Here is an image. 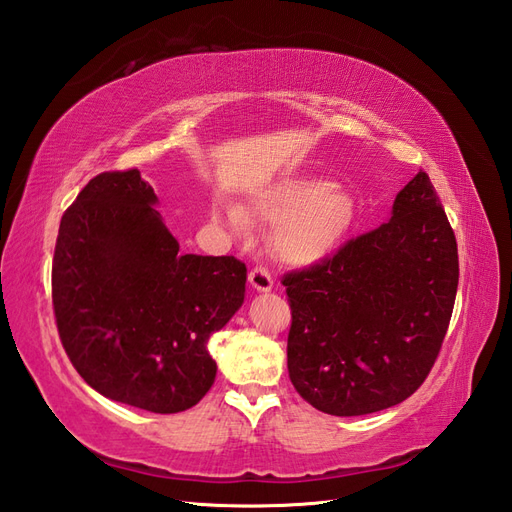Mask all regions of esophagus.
<instances>
[{
	"mask_svg": "<svg viewBox=\"0 0 512 512\" xmlns=\"http://www.w3.org/2000/svg\"><path fill=\"white\" fill-rule=\"evenodd\" d=\"M248 283H251V287L257 289V291H270L272 285H274L272 276L266 268H255V270L248 272Z\"/></svg>",
	"mask_w": 512,
	"mask_h": 512,
	"instance_id": "34e87169",
	"label": "esophagus"
}]
</instances>
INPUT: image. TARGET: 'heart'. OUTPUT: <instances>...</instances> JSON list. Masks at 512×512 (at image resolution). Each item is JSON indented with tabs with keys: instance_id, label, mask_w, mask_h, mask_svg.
Masks as SVG:
<instances>
[{
	"instance_id": "1",
	"label": "heart",
	"mask_w": 512,
	"mask_h": 512,
	"mask_svg": "<svg viewBox=\"0 0 512 512\" xmlns=\"http://www.w3.org/2000/svg\"><path fill=\"white\" fill-rule=\"evenodd\" d=\"M251 216L276 225L272 244L285 264L315 266L345 244L358 223L360 206L343 184L291 175L253 195ZM251 216L236 203L218 206V218L240 238L251 233Z\"/></svg>"
}]
</instances>
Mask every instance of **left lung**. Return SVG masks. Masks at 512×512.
I'll return each instance as SVG.
<instances>
[{
    "label": "left lung",
    "instance_id": "8db88e82",
    "mask_svg": "<svg viewBox=\"0 0 512 512\" xmlns=\"http://www.w3.org/2000/svg\"><path fill=\"white\" fill-rule=\"evenodd\" d=\"M281 283L287 369L304 401L362 416L412 397L440 354L459 285L457 240L429 175L407 182L388 223Z\"/></svg>",
    "mask_w": 512,
    "mask_h": 512
}]
</instances>
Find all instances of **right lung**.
I'll return each mask as SVG.
<instances>
[{
  "label": "right lung",
  "instance_id": "right-lung-1",
  "mask_svg": "<svg viewBox=\"0 0 512 512\" xmlns=\"http://www.w3.org/2000/svg\"><path fill=\"white\" fill-rule=\"evenodd\" d=\"M137 169L107 171L64 212L53 311L72 367L102 397L178 414L212 388L208 341L244 302L236 257L182 255Z\"/></svg>",
  "mask_w": 512,
  "mask_h": 512
}]
</instances>
